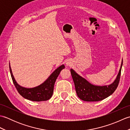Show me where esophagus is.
<instances>
[{"label":"esophagus","instance_id":"34e87169","mask_svg":"<svg viewBox=\"0 0 130 130\" xmlns=\"http://www.w3.org/2000/svg\"><path fill=\"white\" fill-rule=\"evenodd\" d=\"M67 65H68V66H70L71 64H70V62H68L67 63Z\"/></svg>","mask_w":130,"mask_h":130}]
</instances>
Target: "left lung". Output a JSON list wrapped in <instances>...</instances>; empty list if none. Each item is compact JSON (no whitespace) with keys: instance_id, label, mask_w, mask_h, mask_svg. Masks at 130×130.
<instances>
[{"instance_id":"left-lung-1","label":"left lung","mask_w":130,"mask_h":130,"mask_svg":"<svg viewBox=\"0 0 130 130\" xmlns=\"http://www.w3.org/2000/svg\"><path fill=\"white\" fill-rule=\"evenodd\" d=\"M123 60L118 75L115 82L108 86H96L88 82L71 69L70 72L75 85V90L78 97L87 102L100 101L107 98L114 93L119 84Z\"/></svg>"}]
</instances>
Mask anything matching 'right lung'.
Listing matches in <instances>:
<instances>
[{
	"label": "right lung",
	"instance_id": "1",
	"mask_svg": "<svg viewBox=\"0 0 130 130\" xmlns=\"http://www.w3.org/2000/svg\"><path fill=\"white\" fill-rule=\"evenodd\" d=\"M64 68V65L60 66L51 74L49 78L43 84H41L39 86L33 88H26L21 87L17 83L12 74L9 63V70L11 77H12L13 84L18 92L23 98L36 102L47 101L51 98L54 92L55 83L60 74V71Z\"/></svg>",
	"mask_w": 130,
	"mask_h": 130
}]
</instances>
